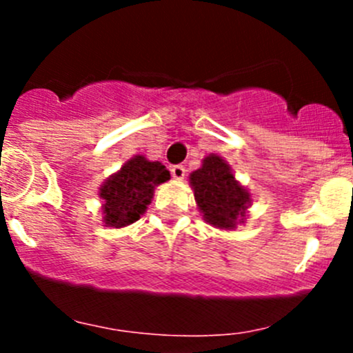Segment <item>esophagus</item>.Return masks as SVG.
<instances>
[{
  "mask_svg": "<svg viewBox=\"0 0 353 353\" xmlns=\"http://www.w3.org/2000/svg\"><path fill=\"white\" fill-rule=\"evenodd\" d=\"M170 174H172V179L176 181H183L184 176H186V169L183 165H174L170 169Z\"/></svg>",
  "mask_w": 353,
  "mask_h": 353,
  "instance_id": "34e87169",
  "label": "esophagus"
}]
</instances>
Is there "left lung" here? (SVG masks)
<instances>
[{
    "mask_svg": "<svg viewBox=\"0 0 353 353\" xmlns=\"http://www.w3.org/2000/svg\"><path fill=\"white\" fill-rule=\"evenodd\" d=\"M190 186L208 225L219 230H236L237 225L245 223L252 194L222 155H206L201 167L190 174Z\"/></svg>",
    "mask_w": 353,
    "mask_h": 353,
    "instance_id": "1",
    "label": "left lung"
}]
</instances>
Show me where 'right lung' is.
<instances>
[{
	"label": "right lung",
	"instance_id": "obj_1",
	"mask_svg": "<svg viewBox=\"0 0 353 353\" xmlns=\"http://www.w3.org/2000/svg\"><path fill=\"white\" fill-rule=\"evenodd\" d=\"M169 179L162 162H152L145 155L128 159L99 188L104 227L123 229L140 220L154 199L155 188Z\"/></svg>",
	"mask_w": 353,
	"mask_h": 353
}]
</instances>
